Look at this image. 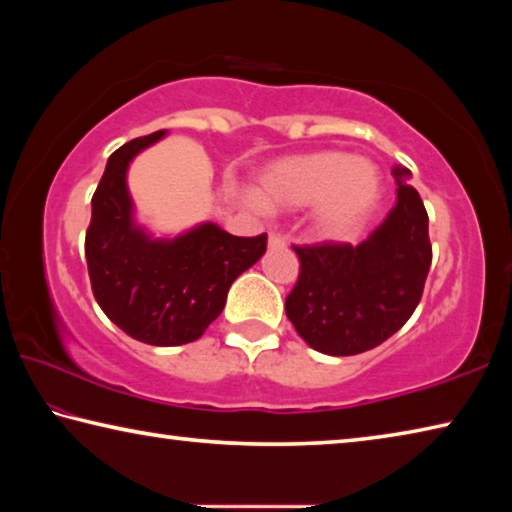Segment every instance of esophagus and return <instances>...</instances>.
<instances>
[{"instance_id": "obj_1", "label": "esophagus", "mask_w": 512, "mask_h": 512, "mask_svg": "<svg viewBox=\"0 0 512 512\" xmlns=\"http://www.w3.org/2000/svg\"><path fill=\"white\" fill-rule=\"evenodd\" d=\"M284 246H287V241H284V237L275 235V232H271V235H268V248L275 250V248H284Z\"/></svg>"}]
</instances>
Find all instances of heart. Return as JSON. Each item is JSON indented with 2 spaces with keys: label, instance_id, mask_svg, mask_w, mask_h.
I'll return each mask as SVG.
<instances>
[{
  "label": "heart",
  "instance_id": "1",
  "mask_svg": "<svg viewBox=\"0 0 512 512\" xmlns=\"http://www.w3.org/2000/svg\"><path fill=\"white\" fill-rule=\"evenodd\" d=\"M381 194L379 169L348 151H311L280 158L259 171L255 210H300L309 205V223L323 239L352 235L375 210Z\"/></svg>",
  "mask_w": 512,
  "mask_h": 512
}]
</instances>
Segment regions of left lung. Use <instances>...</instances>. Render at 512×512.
Masks as SVG:
<instances>
[{
	"instance_id": "left-lung-1",
	"label": "left lung",
	"mask_w": 512,
	"mask_h": 512,
	"mask_svg": "<svg viewBox=\"0 0 512 512\" xmlns=\"http://www.w3.org/2000/svg\"><path fill=\"white\" fill-rule=\"evenodd\" d=\"M393 176L395 207L359 246H293L300 275L284 309L309 348L332 357L372 350L418 307L431 266L429 216L411 171L395 167Z\"/></svg>"
}]
</instances>
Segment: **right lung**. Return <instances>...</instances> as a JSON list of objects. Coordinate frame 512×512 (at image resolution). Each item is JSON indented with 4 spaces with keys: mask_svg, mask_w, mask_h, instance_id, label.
<instances>
[{
    "mask_svg": "<svg viewBox=\"0 0 512 512\" xmlns=\"http://www.w3.org/2000/svg\"><path fill=\"white\" fill-rule=\"evenodd\" d=\"M164 135L137 137L108 158L92 196L85 259L103 314L133 339L169 348L201 339L232 282L266 253V235L235 237L207 221L158 239L137 223L126 173Z\"/></svg>",
    "mask_w": 512,
    "mask_h": 512,
    "instance_id": "obj_1",
    "label": "right lung"
}]
</instances>
